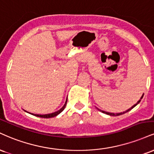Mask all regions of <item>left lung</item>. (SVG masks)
Returning a JSON list of instances; mask_svg holds the SVG:
<instances>
[{
	"label": "left lung",
	"instance_id": "8db88e82",
	"mask_svg": "<svg viewBox=\"0 0 154 154\" xmlns=\"http://www.w3.org/2000/svg\"><path fill=\"white\" fill-rule=\"evenodd\" d=\"M143 95H144V94H143V95H142V97H140V99H139V100L138 101V102H137L136 104H135L134 105H133V106H132L131 108H129V109H128L125 110V112H120V113H112V112H108L103 111V110H101V109H98V108H97V109L99 110V111H100V112H103V113H104V114H106V115H110V116H119V115H123V114L126 113V112H129L130 110H131L132 109H133V108H134L135 106H136L137 104H139V102H140V101H141V99H142V98H143Z\"/></svg>",
	"mask_w": 154,
	"mask_h": 154
}]
</instances>
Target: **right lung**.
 Here are the masks:
<instances>
[{"instance_id": "right-lung-1", "label": "right lung", "mask_w": 154, "mask_h": 154, "mask_svg": "<svg viewBox=\"0 0 154 154\" xmlns=\"http://www.w3.org/2000/svg\"><path fill=\"white\" fill-rule=\"evenodd\" d=\"M66 104H67V99L66 101V103H65V104L63 105V106L62 108H61V109H60L59 110H57V111L55 112H52V113H50V114H45V115H37V114H33V113L28 112H26V110H24V111L26 112L31 114V115H34V116H37V117H43V118H50V117H54L57 116V115H59V114L61 112H63V109H64L65 107H66Z\"/></svg>"}]
</instances>
